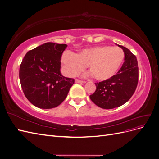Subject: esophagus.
<instances>
[{
	"instance_id": "1",
	"label": "esophagus",
	"mask_w": 159,
	"mask_h": 159,
	"mask_svg": "<svg viewBox=\"0 0 159 159\" xmlns=\"http://www.w3.org/2000/svg\"><path fill=\"white\" fill-rule=\"evenodd\" d=\"M75 81L76 83H80V84H84V83H85V81L81 80H78V79H75Z\"/></svg>"
}]
</instances>
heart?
I'll return each mask as SVG.
<instances>
[{
  "instance_id": "heart-1",
  "label": "heart",
  "mask_w": 159,
  "mask_h": 159,
  "mask_svg": "<svg viewBox=\"0 0 159 159\" xmlns=\"http://www.w3.org/2000/svg\"><path fill=\"white\" fill-rule=\"evenodd\" d=\"M124 58L125 53L120 48L98 46L85 49L75 55L66 52L61 56V63L69 75L78 74L88 66L95 80L105 81L116 74Z\"/></svg>"
}]
</instances>
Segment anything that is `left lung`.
Returning <instances> with one entry per match:
<instances>
[{"label":"left lung","mask_w":159,"mask_h":159,"mask_svg":"<svg viewBox=\"0 0 159 159\" xmlns=\"http://www.w3.org/2000/svg\"><path fill=\"white\" fill-rule=\"evenodd\" d=\"M125 53V61L117 74L109 80L95 83V91L89 98L98 107L113 109L125 103L136 90L139 68L136 56L127 48L118 45Z\"/></svg>","instance_id":"1"}]
</instances>
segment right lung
<instances>
[{
  "instance_id": "obj_1",
  "label": "right lung",
  "mask_w": 159,
  "mask_h": 159,
  "mask_svg": "<svg viewBox=\"0 0 159 159\" xmlns=\"http://www.w3.org/2000/svg\"><path fill=\"white\" fill-rule=\"evenodd\" d=\"M65 44L47 42L28 51L19 70L21 87L27 99L42 109H52L64 102L75 82L60 73Z\"/></svg>"
}]
</instances>
